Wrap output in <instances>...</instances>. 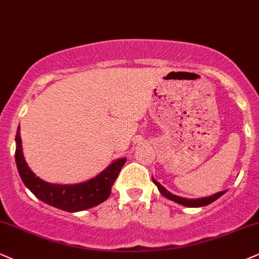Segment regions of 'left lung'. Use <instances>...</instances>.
<instances>
[{
    "mask_svg": "<svg viewBox=\"0 0 259 259\" xmlns=\"http://www.w3.org/2000/svg\"><path fill=\"white\" fill-rule=\"evenodd\" d=\"M152 181H154V184L157 186L159 193L162 194V196L168 198V199L173 200V202L180 204V205H184V206H188V207H199V206H205V205H209V204H211L212 202H215L216 199H219L220 197L222 196V194L226 193V191H221V192L219 193H215L212 194V196H209V197H204V198H197V199H187V198H183V197H179V196H175V194L170 193L167 188H164L162 186L161 184L158 183V181H156L154 178H152Z\"/></svg>",
    "mask_w": 259,
    "mask_h": 259,
    "instance_id": "obj_1",
    "label": "left lung"
}]
</instances>
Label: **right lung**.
<instances>
[{"instance_id": "1", "label": "right lung", "mask_w": 259, "mask_h": 259, "mask_svg": "<svg viewBox=\"0 0 259 259\" xmlns=\"http://www.w3.org/2000/svg\"><path fill=\"white\" fill-rule=\"evenodd\" d=\"M20 126L15 136V162L22 183L38 199L48 205H52L63 211L76 212L90 209L108 199L121 168L123 167L126 157L119 158L110 163L103 171L85 183L74 185L50 184L36 177L31 170L22 154Z\"/></svg>"}]
</instances>
